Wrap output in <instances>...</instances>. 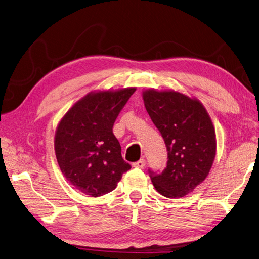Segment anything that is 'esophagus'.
Segmentation results:
<instances>
[{
	"label": "esophagus",
	"mask_w": 259,
	"mask_h": 259,
	"mask_svg": "<svg viewBox=\"0 0 259 259\" xmlns=\"http://www.w3.org/2000/svg\"><path fill=\"white\" fill-rule=\"evenodd\" d=\"M145 166V159H140L137 160L136 163H133V167H136V168H143Z\"/></svg>",
	"instance_id": "obj_1"
}]
</instances>
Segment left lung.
<instances>
[{
	"instance_id": "left-lung-1",
	"label": "left lung",
	"mask_w": 259,
	"mask_h": 259,
	"mask_svg": "<svg viewBox=\"0 0 259 259\" xmlns=\"http://www.w3.org/2000/svg\"><path fill=\"white\" fill-rule=\"evenodd\" d=\"M144 105L167 148V166L151 173L155 189L165 197L192 193L208 176L216 155V133L196 97L177 91H143Z\"/></svg>"
}]
</instances>
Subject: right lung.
<instances>
[{"instance_id": "right-lung-1", "label": "right lung", "mask_w": 259, "mask_h": 259, "mask_svg": "<svg viewBox=\"0 0 259 259\" xmlns=\"http://www.w3.org/2000/svg\"><path fill=\"white\" fill-rule=\"evenodd\" d=\"M135 91L126 88L91 92L57 125L54 149L62 174L77 191L91 197L112 192L131 169L120 154L113 125Z\"/></svg>"}]
</instances>
